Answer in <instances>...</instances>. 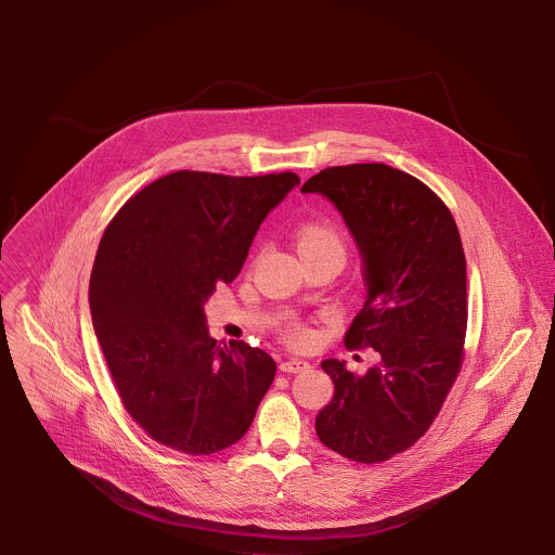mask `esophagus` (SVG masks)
<instances>
[{
	"instance_id": "esophagus-1",
	"label": "esophagus",
	"mask_w": 555,
	"mask_h": 555,
	"mask_svg": "<svg viewBox=\"0 0 555 555\" xmlns=\"http://www.w3.org/2000/svg\"><path fill=\"white\" fill-rule=\"evenodd\" d=\"M280 370L284 374H301L306 370H310V363L308 361H301V359H288V361H282L280 363Z\"/></svg>"
}]
</instances>
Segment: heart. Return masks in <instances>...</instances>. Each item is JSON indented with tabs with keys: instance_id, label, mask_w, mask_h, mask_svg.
I'll return each mask as SVG.
<instances>
[{
	"instance_id": "obj_1",
	"label": "heart",
	"mask_w": 555,
	"mask_h": 555,
	"mask_svg": "<svg viewBox=\"0 0 555 555\" xmlns=\"http://www.w3.org/2000/svg\"><path fill=\"white\" fill-rule=\"evenodd\" d=\"M295 243L304 260L317 258V256H337L346 258V241L331 222H308L297 229ZM282 339L291 348H310L317 339L314 328L308 322L301 320H288L280 326Z\"/></svg>"
}]
</instances>
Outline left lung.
<instances>
[{"mask_svg":"<svg viewBox=\"0 0 555 555\" xmlns=\"http://www.w3.org/2000/svg\"><path fill=\"white\" fill-rule=\"evenodd\" d=\"M301 192L326 196L361 249L367 301L344 344L378 352L363 376L322 361L335 393L318 412V438L346 460L380 464L429 429L460 376L468 328L462 237L431 188L383 162L328 166Z\"/></svg>","mask_w":555,"mask_h":555,"instance_id":"obj_1","label":"left lung"}]
</instances>
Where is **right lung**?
<instances>
[{"mask_svg": "<svg viewBox=\"0 0 555 555\" xmlns=\"http://www.w3.org/2000/svg\"><path fill=\"white\" fill-rule=\"evenodd\" d=\"M291 170L231 177L177 170L145 185L100 238L89 308L124 408L159 444L211 455L249 429L275 361L207 331L205 301L241 271Z\"/></svg>", "mask_w": 555, "mask_h": 555, "instance_id": "right-lung-1", "label": "right lung"}]
</instances>
